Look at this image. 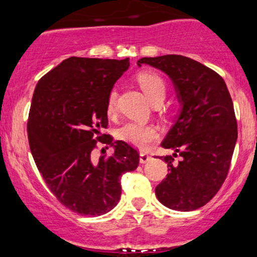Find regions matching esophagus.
Returning <instances> with one entry per match:
<instances>
[{"mask_svg": "<svg viewBox=\"0 0 257 257\" xmlns=\"http://www.w3.org/2000/svg\"><path fill=\"white\" fill-rule=\"evenodd\" d=\"M151 160V155L149 152H140V163H146Z\"/></svg>", "mask_w": 257, "mask_h": 257, "instance_id": "34e87169", "label": "esophagus"}]
</instances>
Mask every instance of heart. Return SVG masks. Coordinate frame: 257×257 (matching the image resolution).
<instances>
[{"mask_svg":"<svg viewBox=\"0 0 257 257\" xmlns=\"http://www.w3.org/2000/svg\"><path fill=\"white\" fill-rule=\"evenodd\" d=\"M138 83L152 103L162 102L167 85L159 74L152 72L140 73L138 75ZM117 91L114 89L111 90L106 102V109L108 114H113L117 109ZM118 138L135 148L145 149L159 138V129L154 124L128 122L118 131Z\"/></svg>","mask_w":257,"mask_h":257,"instance_id":"obj_1","label":"heart"}]
</instances>
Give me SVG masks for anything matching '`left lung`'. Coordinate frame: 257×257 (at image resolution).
Listing matches in <instances>:
<instances>
[{
	"mask_svg": "<svg viewBox=\"0 0 257 257\" xmlns=\"http://www.w3.org/2000/svg\"><path fill=\"white\" fill-rule=\"evenodd\" d=\"M143 63L172 79L182 103L178 119L161 144L174 151L161 157L170 173L155 193L168 208L194 211L206 205L227 178L238 138L232 97L218 73L185 56L144 57L138 66Z\"/></svg>",
	"mask_w": 257,
	"mask_h": 257,
	"instance_id": "8db88e82",
	"label": "left lung"
}]
</instances>
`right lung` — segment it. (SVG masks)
Instances as JSON below:
<instances>
[{"label":"right lung","mask_w":257,"mask_h":257,"mask_svg":"<svg viewBox=\"0 0 257 257\" xmlns=\"http://www.w3.org/2000/svg\"><path fill=\"white\" fill-rule=\"evenodd\" d=\"M129 60L69 57L36 84L28 139L51 193L81 216H101L118 204L120 177L137 170L139 152L101 134L107 128V96ZM115 146L111 157L92 156L97 143ZM101 150V154H105Z\"/></svg>","instance_id":"right-lung-1"}]
</instances>
